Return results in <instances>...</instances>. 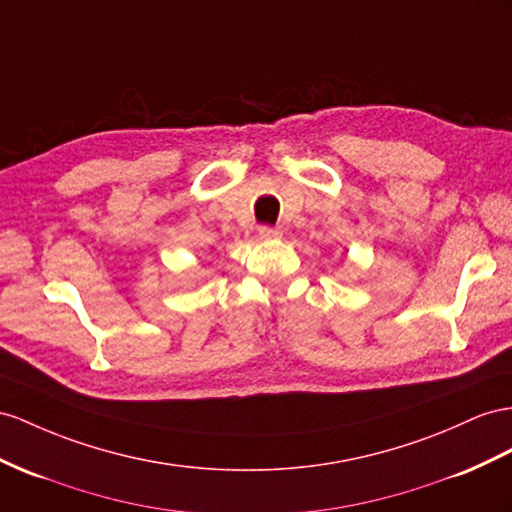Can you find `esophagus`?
Listing matches in <instances>:
<instances>
[{"label": "esophagus", "mask_w": 512, "mask_h": 512, "mask_svg": "<svg viewBox=\"0 0 512 512\" xmlns=\"http://www.w3.org/2000/svg\"><path fill=\"white\" fill-rule=\"evenodd\" d=\"M257 231H259V238H261V240H274V238H281V229H277V227L261 225Z\"/></svg>", "instance_id": "obj_1"}]
</instances>
